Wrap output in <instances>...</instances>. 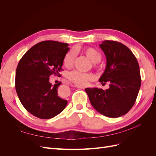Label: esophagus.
Instances as JSON below:
<instances>
[{
  "label": "esophagus",
  "instance_id": "obj_1",
  "mask_svg": "<svg viewBox=\"0 0 156 156\" xmlns=\"http://www.w3.org/2000/svg\"><path fill=\"white\" fill-rule=\"evenodd\" d=\"M75 87H77V88H81V89H84V88L83 87H81V86H79V85H75Z\"/></svg>",
  "mask_w": 156,
  "mask_h": 156
}]
</instances>
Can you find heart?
Returning <instances> with one entry per match:
<instances>
[{
    "label": "heart",
    "instance_id": "heart-1",
    "mask_svg": "<svg viewBox=\"0 0 156 156\" xmlns=\"http://www.w3.org/2000/svg\"><path fill=\"white\" fill-rule=\"evenodd\" d=\"M83 53L87 56V57L94 63V66H96L97 62H98L101 58V55L99 52L93 48H87L83 49ZM75 57V54L73 51H70L66 54L63 60L64 65L66 68H70L72 66L74 62ZM68 79L78 85L84 86L87 84L88 81L92 80L93 76L90 73H84L77 72V71H73L68 74Z\"/></svg>",
    "mask_w": 156,
    "mask_h": 156
}]
</instances>
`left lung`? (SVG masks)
<instances>
[{"label":"left lung","mask_w":156,"mask_h":156,"mask_svg":"<svg viewBox=\"0 0 156 156\" xmlns=\"http://www.w3.org/2000/svg\"><path fill=\"white\" fill-rule=\"evenodd\" d=\"M106 68L99 81L109 83V88H87L90 101L100 114L110 118L126 115L133 106L141 84L140 69L132 51L120 42L105 40L100 45Z\"/></svg>","instance_id":"left-lung-1"}]
</instances>
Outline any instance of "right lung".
<instances>
[{
	"label": "right lung",
	"instance_id": "obj_1",
	"mask_svg": "<svg viewBox=\"0 0 156 156\" xmlns=\"http://www.w3.org/2000/svg\"><path fill=\"white\" fill-rule=\"evenodd\" d=\"M68 44L56 41H43L26 52L18 63L16 90L23 106L30 114L41 119L58 115L68 101L58 96L61 83L52 85L51 75H60Z\"/></svg>",
	"mask_w": 156,
	"mask_h": 156
}]
</instances>
